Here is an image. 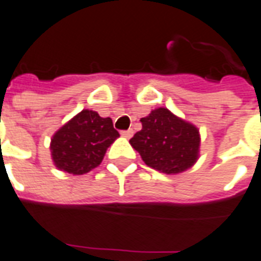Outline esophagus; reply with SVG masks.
<instances>
[{"instance_id": "esophagus-1", "label": "esophagus", "mask_w": 261, "mask_h": 261, "mask_svg": "<svg viewBox=\"0 0 261 261\" xmlns=\"http://www.w3.org/2000/svg\"><path fill=\"white\" fill-rule=\"evenodd\" d=\"M121 135L126 139H130L133 136V130L132 129H128V130H121Z\"/></svg>"}]
</instances>
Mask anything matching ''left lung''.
<instances>
[{
  "label": "left lung",
  "instance_id": "left-lung-1",
  "mask_svg": "<svg viewBox=\"0 0 261 261\" xmlns=\"http://www.w3.org/2000/svg\"><path fill=\"white\" fill-rule=\"evenodd\" d=\"M141 130L129 140L147 166L164 174H178L193 166L199 152V130L166 108L141 118Z\"/></svg>",
  "mask_w": 261,
  "mask_h": 261
}]
</instances>
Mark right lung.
I'll use <instances>...</instances> for the list:
<instances>
[{"label":"right lung","instance_id":"right-lung-1","mask_svg":"<svg viewBox=\"0 0 261 261\" xmlns=\"http://www.w3.org/2000/svg\"><path fill=\"white\" fill-rule=\"evenodd\" d=\"M118 136L112 118H102L93 110H82L52 137L54 163L68 174H86L101 164L106 149Z\"/></svg>","mask_w":261,"mask_h":261}]
</instances>
